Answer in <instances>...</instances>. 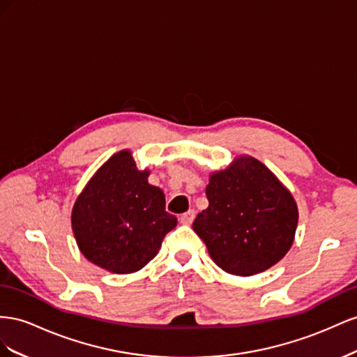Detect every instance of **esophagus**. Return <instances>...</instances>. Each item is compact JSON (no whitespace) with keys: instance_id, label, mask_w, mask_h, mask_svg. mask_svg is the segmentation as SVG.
<instances>
[{"instance_id":"1","label":"esophagus","mask_w":357,"mask_h":357,"mask_svg":"<svg viewBox=\"0 0 357 357\" xmlns=\"http://www.w3.org/2000/svg\"><path fill=\"white\" fill-rule=\"evenodd\" d=\"M195 217H196V212L195 211H187L185 213H182L179 220H181L182 224H191L192 220H195Z\"/></svg>"}]
</instances>
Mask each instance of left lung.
I'll return each instance as SVG.
<instances>
[{
  "instance_id": "8db88e82",
  "label": "left lung",
  "mask_w": 357,
  "mask_h": 357,
  "mask_svg": "<svg viewBox=\"0 0 357 357\" xmlns=\"http://www.w3.org/2000/svg\"><path fill=\"white\" fill-rule=\"evenodd\" d=\"M209 206L192 229L222 271L250 277L273 266L293 245L298 205L291 192L254 157L241 155L212 173Z\"/></svg>"
}]
</instances>
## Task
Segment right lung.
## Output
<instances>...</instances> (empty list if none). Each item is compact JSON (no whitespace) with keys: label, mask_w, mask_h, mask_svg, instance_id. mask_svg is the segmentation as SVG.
Masks as SVG:
<instances>
[{"label":"right lung","mask_w":357,"mask_h":357,"mask_svg":"<svg viewBox=\"0 0 357 357\" xmlns=\"http://www.w3.org/2000/svg\"><path fill=\"white\" fill-rule=\"evenodd\" d=\"M128 149L112 155L76 199L71 227L80 252L114 273L142 269L176 227L165 192L148 182Z\"/></svg>","instance_id":"obj_1"}]
</instances>
